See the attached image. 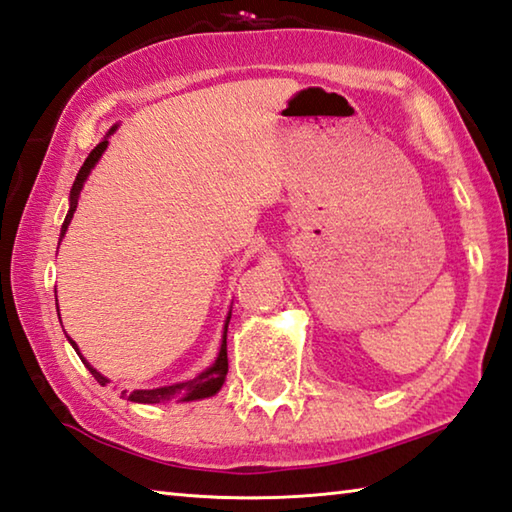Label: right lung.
<instances>
[{
	"instance_id": "1",
	"label": "right lung",
	"mask_w": 512,
	"mask_h": 512,
	"mask_svg": "<svg viewBox=\"0 0 512 512\" xmlns=\"http://www.w3.org/2000/svg\"><path fill=\"white\" fill-rule=\"evenodd\" d=\"M113 131H115V127L109 133H106V138H109ZM106 138L89 153V158L84 160L82 169L77 171L75 182H73V189H71V207H69V214H66V218H64V223H62L60 240L64 238L66 229H69V225H71V218H73L75 209H77V198H80V191L84 187L86 178H89L91 169L98 165V160L102 158V153L106 151V144H109V140H106ZM57 316H60V310H57ZM229 318H231V312H229L227 321H225V332H223V343H220V352H218L216 361H214V365H211V368H207L205 372H200L196 379H191V381H182V383H173V385H162V388H153V390H133V392L122 390V397L133 401V403H160V401H173V399H178V401H196V399L214 397V394L220 388H223L225 376H227V368H229V363H227V325H229ZM71 345H73V350L80 354L75 341H71ZM82 361H84L86 368H89V372L95 376V381H98L100 385L109 383V379H106V376H102L95 368H91V365L86 363V359H82Z\"/></svg>"
}]
</instances>
